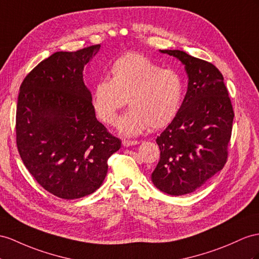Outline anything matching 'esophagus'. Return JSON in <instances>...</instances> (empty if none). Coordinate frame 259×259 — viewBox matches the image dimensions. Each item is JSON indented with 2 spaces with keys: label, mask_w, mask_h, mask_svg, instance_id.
Instances as JSON below:
<instances>
[{
  "label": "esophagus",
  "mask_w": 259,
  "mask_h": 259,
  "mask_svg": "<svg viewBox=\"0 0 259 259\" xmlns=\"http://www.w3.org/2000/svg\"><path fill=\"white\" fill-rule=\"evenodd\" d=\"M139 143H140V142L136 141V140H123L122 141L123 147H131V145H137Z\"/></svg>",
  "instance_id": "1"
}]
</instances>
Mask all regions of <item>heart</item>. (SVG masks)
Listing matches in <instances>:
<instances>
[{"label": "heart", "mask_w": 259, "mask_h": 259, "mask_svg": "<svg viewBox=\"0 0 259 259\" xmlns=\"http://www.w3.org/2000/svg\"><path fill=\"white\" fill-rule=\"evenodd\" d=\"M109 79L92 89V104L101 120L112 125L125 101L131 108L119 122V131L138 136L149 127L158 130L174 120L184 97V82L174 70L162 69L148 57L128 54L111 63Z\"/></svg>", "instance_id": "heart-1"}]
</instances>
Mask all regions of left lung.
<instances>
[{
	"mask_svg": "<svg viewBox=\"0 0 259 259\" xmlns=\"http://www.w3.org/2000/svg\"><path fill=\"white\" fill-rule=\"evenodd\" d=\"M160 51L185 65L188 89L177 116L156 139L161 157L151 178L163 193L182 196L201 187L227 163L234 111L213 64L181 50Z\"/></svg>",
	"mask_w": 259,
	"mask_h": 259,
	"instance_id": "obj_1",
	"label": "left lung"
}]
</instances>
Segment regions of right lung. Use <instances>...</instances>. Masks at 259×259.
Returning a JSON list of instances; mask_svg holds the SVG:
<instances>
[{
    "label": "right lung",
    "mask_w": 259,
    "mask_h": 259,
    "mask_svg": "<svg viewBox=\"0 0 259 259\" xmlns=\"http://www.w3.org/2000/svg\"><path fill=\"white\" fill-rule=\"evenodd\" d=\"M101 45L59 51L32 69L19 89L16 143L37 183L62 199L101 187L107 161L121 147L97 120L83 70Z\"/></svg>",
    "instance_id": "right-lung-1"
}]
</instances>
